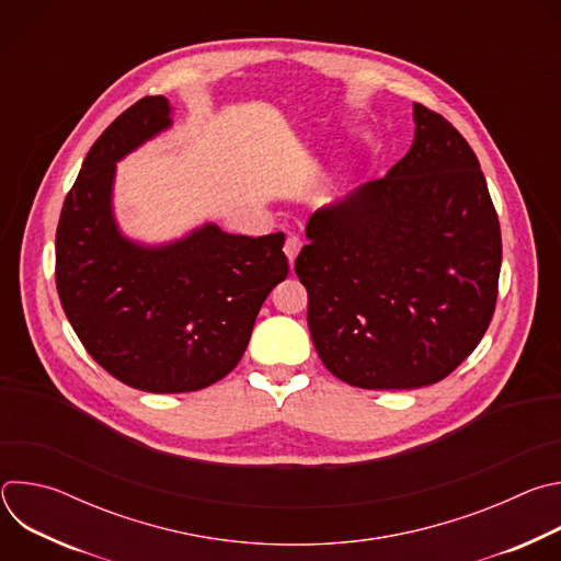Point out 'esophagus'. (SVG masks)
Listing matches in <instances>:
<instances>
[{"label": "esophagus", "mask_w": 561, "mask_h": 561, "mask_svg": "<svg viewBox=\"0 0 561 561\" xmlns=\"http://www.w3.org/2000/svg\"><path fill=\"white\" fill-rule=\"evenodd\" d=\"M299 249H301L299 237H297V234H288V237H286V244H284V253H286V257H288L290 266H293V262H295V257H297Z\"/></svg>", "instance_id": "1"}]
</instances>
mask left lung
<instances>
[{
	"mask_svg": "<svg viewBox=\"0 0 561 561\" xmlns=\"http://www.w3.org/2000/svg\"><path fill=\"white\" fill-rule=\"evenodd\" d=\"M404 159L306 224L295 260L317 355L368 390L448 377L484 337L502 268L500 219L477 154L415 104Z\"/></svg>",
	"mask_w": 561,
	"mask_h": 561,
	"instance_id": "1",
	"label": "left lung"
}]
</instances>
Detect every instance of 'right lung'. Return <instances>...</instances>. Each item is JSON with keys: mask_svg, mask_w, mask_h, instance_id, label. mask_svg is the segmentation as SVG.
I'll return each instance as SVG.
<instances>
[{"mask_svg": "<svg viewBox=\"0 0 561 561\" xmlns=\"http://www.w3.org/2000/svg\"><path fill=\"white\" fill-rule=\"evenodd\" d=\"M169 126L162 95L126 108L89 150L55 234L57 293L79 342L115 379L146 392H191L226 377L264 299L288 275L284 232L247 237L206 224L167 247L119 232L115 162Z\"/></svg>", "mask_w": 561, "mask_h": 561, "instance_id": "obj_1", "label": "right lung"}]
</instances>
